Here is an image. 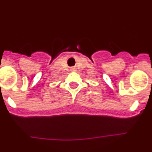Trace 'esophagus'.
<instances>
[{
	"label": "esophagus",
	"instance_id": "34e87169",
	"mask_svg": "<svg viewBox=\"0 0 152 152\" xmlns=\"http://www.w3.org/2000/svg\"><path fill=\"white\" fill-rule=\"evenodd\" d=\"M71 70H76V69H75L74 67H72V68H71Z\"/></svg>",
	"mask_w": 152,
	"mask_h": 152
}]
</instances>
